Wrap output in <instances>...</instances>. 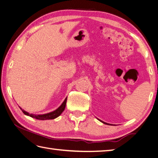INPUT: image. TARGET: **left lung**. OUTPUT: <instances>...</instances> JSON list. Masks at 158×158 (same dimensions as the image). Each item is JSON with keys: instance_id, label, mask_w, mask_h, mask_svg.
I'll return each mask as SVG.
<instances>
[{"instance_id": "left-lung-1", "label": "left lung", "mask_w": 158, "mask_h": 158, "mask_svg": "<svg viewBox=\"0 0 158 158\" xmlns=\"http://www.w3.org/2000/svg\"><path fill=\"white\" fill-rule=\"evenodd\" d=\"M99 121H100V120H99ZM101 121V122H102V123H104V124H107V125H108V123H105V122H104V121Z\"/></svg>"}]
</instances>
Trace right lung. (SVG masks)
Segmentation results:
<instances>
[{
    "mask_svg": "<svg viewBox=\"0 0 158 158\" xmlns=\"http://www.w3.org/2000/svg\"><path fill=\"white\" fill-rule=\"evenodd\" d=\"M66 102H67V98H65V100L63 102V104L59 106L56 110H55L53 112H51L50 113H47V114H29L28 112L24 111V110L20 108L21 110L23 112V113L26 115L30 116L31 117H33L36 118V119H40V120H49V119H54L56 117H59V116L60 115V114L64 111L65 108V106H66Z\"/></svg>",
    "mask_w": 158,
    "mask_h": 158,
    "instance_id": "obj_1",
    "label": "right lung"
}]
</instances>
